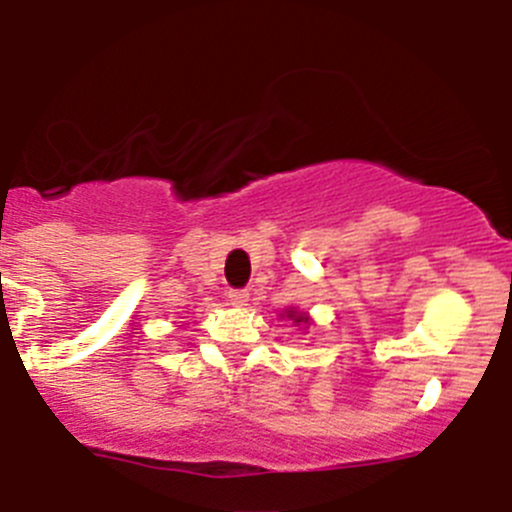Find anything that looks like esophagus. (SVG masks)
<instances>
[{
  "label": "esophagus",
  "mask_w": 512,
  "mask_h": 512,
  "mask_svg": "<svg viewBox=\"0 0 512 512\" xmlns=\"http://www.w3.org/2000/svg\"><path fill=\"white\" fill-rule=\"evenodd\" d=\"M227 302H230L232 307H247L250 292H247V289H230V292H227Z\"/></svg>",
  "instance_id": "obj_1"
}]
</instances>
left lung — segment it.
<instances>
[{"instance_id": "obj_1", "label": "left lung", "mask_w": 512, "mask_h": 512, "mask_svg": "<svg viewBox=\"0 0 512 512\" xmlns=\"http://www.w3.org/2000/svg\"><path fill=\"white\" fill-rule=\"evenodd\" d=\"M282 317L292 319V322H294V327H302V329H307L309 324H312V317H309L307 312H299L297 307H287L285 312H282Z\"/></svg>"}]
</instances>
